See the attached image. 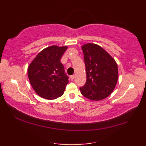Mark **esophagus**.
<instances>
[{"instance_id":"1","label":"esophagus","mask_w":146,"mask_h":146,"mask_svg":"<svg viewBox=\"0 0 146 146\" xmlns=\"http://www.w3.org/2000/svg\"><path fill=\"white\" fill-rule=\"evenodd\" d=\"M74 78H75V75H71L70 76V79L71 80H74Z\"/></svg>"}]
</instances>
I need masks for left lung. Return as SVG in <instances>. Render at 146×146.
Returning a JSON list of instances; mask_svg holds the SVG:
<instances>
[{"label": "left lung", "mask_w": 146, "mask_h": 146, "mask_svg": "<svg viewBox=\"0 0 146 146\" xmlns=\"http://www.w3.org/2000/svg\"><path fill=\"white\" fill-rule=\"evenodd\" d=\"M86 81L80 87L82 94L90 100L98 101L109 96L118 80L115 61L101 46L88 43L82 46Z\"/></svg>", "instance_id": "left-lung-1"}]
</instances>
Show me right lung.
Segmentation results:
<instances>
[{
  "mask_svg": "<svg viewBox=\"0 0 146 146\" xmlns=\"http://www.w3.org/2000/svg\"><path fill=\"white\" fill-rule=\"evenodd\" d=\"M67 48L49 46L40 52L29 64L27 74L30 83L41 97L54 100L64 94L69 78L60 60Z\"/></svg>",
  "mask_w": 146,
  "mask_h": 146,
  "instance_id": "obj_1",
  "label": "right lung"
}]
</instances>
